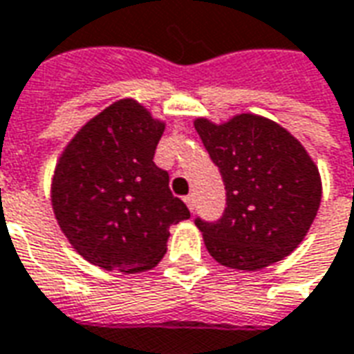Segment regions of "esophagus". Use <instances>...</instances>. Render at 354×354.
<instances>
[{"mask_svg": "<svg viewBox=\"0 0 354 354\" xmlns=\"http://www.w3.org/2000/svg\"><path fill=\"white\" fill-rule=\"evenodd\" d=\"M184 201H185V205H187V209H189V211H195V195H185Z\"/></svg>", "mask_w": 354, "mask_h": 354, "instance_id": "obj_1", "label": "esophagus"}]
</instances>
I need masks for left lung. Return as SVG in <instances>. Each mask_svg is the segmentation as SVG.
<instances>
[{"mask_svg": "<svg viewBox=\"0 0 354 354\" xmlns=\"http://www.w3.org/2000/svg\"><path fill=\"white\" fill-rule=\"evenodd\" d=\"M226 185L214 224L195 220L211 257L236 270H261L293 253L322 199V178L303 143L270 118L239 113L194 120Z\"/></svg>", "mask_w": 354, "mask_h": 354, "instance_id": "left-lung-1", "label": "left lung"}]
</instances>
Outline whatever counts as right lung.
I'll return each mask as SVG.
<instances>
[{
    "label": "right lung",
    "mask_w": 354,
    "mask_h": 354,
    "mask_svg": "<svg viewBox=\"0 0 354 354\" xmlns=\"http://www.w3.org/2000/svg\"><path fill=\"white\" fill-rule=\"evenodd\" d=\"M165 126L124 97L90 118L57 159V224L74 251L103 270H151L167 253L170 226L189 218L169 172L153 162Z\"/></svg>",
    "instance_id": "obj_1"
}]
</instances>
